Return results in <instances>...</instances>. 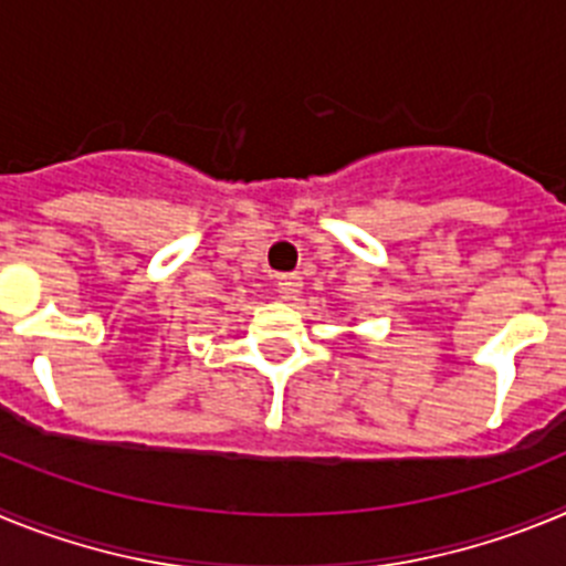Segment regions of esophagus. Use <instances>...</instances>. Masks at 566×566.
<instances>
[{
    "instance_id": "esophagus-1",
    "label": "esophagus",
    "mask_w": 566,
    "mask_h": 566,
    "mask_svg": "<svg viewBox=\"0 0 566 566\" xmlns=\"http://www.w3.org/2000/svg\"><path fill=\"white\" fill-rule=\"evenodd\" d=\"M300 289H303V280H300L297 274H283V277L277 280V294L283 300H294L300 294Z\"/></svg>"
}]
</instances>
